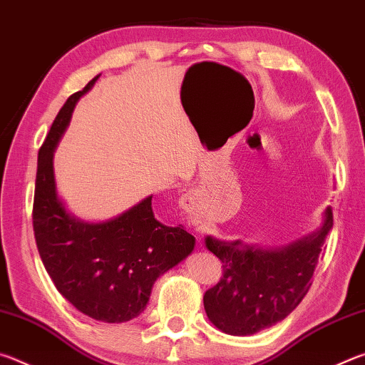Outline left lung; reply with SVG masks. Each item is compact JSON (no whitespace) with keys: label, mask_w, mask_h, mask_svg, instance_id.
<instances>
[{"label":"left lung","mask_w":365,"mask_h":365,"mask_svg":"<svg viewBox=\"0 0 365 365\" xmlns=\"http://www.w3.org/2000/svg\"><path fill=\"white\" fill-rule=\"evenodd\" d=\"M333 227L331 209L314 235L279 250L206 238L222 262V279L205 293L211 322L228 335H252L292 314L312 285V275Z\"/></svg>","instance_id":"obj_1"}]
</instances>
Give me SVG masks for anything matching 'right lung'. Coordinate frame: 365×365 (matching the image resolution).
Wrapping results in <instances>:
<instances>
[{"label": "right lung", "mask_w": 365, "mask_h": 365, "mask_svg": "<svg viewBox=\"0 0 365 365\" xmlns=\"http://www.w3.org/2000/svg\"><path fill=\"white\" fill-rule=\"evenodd\" d=\"M98 77L69 96L40 148L32 220L36 248L58 292L85 316L120 324L145 311L154 282L193 251L195 237L183 227L160 224L153 214V196L103 224L77 220L59 201L54 148L78 98Z\"/></svg>", "instance_id": "obj_1"}]
</instances>
